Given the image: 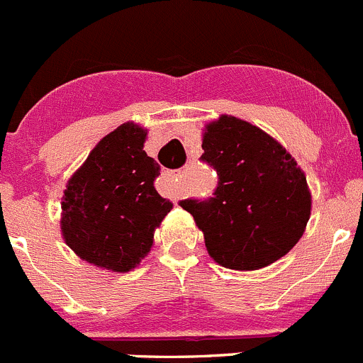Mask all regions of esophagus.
I'll return each mask as SVG.
<instances>
[{
	"label": "esophagus",
	"mask_w": 363,
	"mask_h": 363,
	"mask_svg": "<svg viewBox=\"0 0 363 363\" xmlns=\"http://www.w3.org/2000/svg\"><path fill=\"white\" fill-rule=\"evenodd\" d=\"M160 189L166 196H180V171H164L160 177Z\"/></svg>",
	"instance_id": "obj_1"
}]
</instances>
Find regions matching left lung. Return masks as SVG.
Returning a JSON list of instances; mask_svg holds the SVG:
<instances>
[{"label": "left lung", "instance_id": "obj_1", "mask_svg": "<svg viewBox=\"0 0 363 363\" xmlns=\"http://www.w3.org/2000/svg\"><path fill=\"white\" fill-rule=\"evenodd\" d=\"M203 162L218 174L206 201L185 199L180 206L203 230L216 264L255 271L290 252L311 215L306 174L294 157L250 122L222 115L203 136Z\"/></svg>", "mask_w": 363, "mask_h": 363}]
</instances>
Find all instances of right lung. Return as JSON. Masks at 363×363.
I'll use <instances>...</instances> for the list:
<instances>
[{"label": "right lung", "instance_id": "add662e5", "mask_svg": "<svg viewBox=\"0 0 363 363\" xmlns=\"http://www.w3.org/2000/svg\"><path fill=\"white\" fill-rule=\"evenodd\" d=\"M147 129L127 122L103 138L69 178L61 230L85 262L113 272L136 267L173 203L154 182L160 166L143 150Z\"/></svg>", "mask_w": 363, "mask_h": 363}]
</instances>
